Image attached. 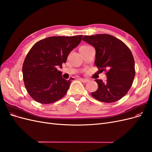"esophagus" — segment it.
Returning a JSON list of instances; mask_svg holds the SVG:
<instances>
[{
    "instance_id": "1",
    "label": "esophagus",
    "mask_w": 152,
    "mask_h": 152,
    "mask_svg": "<svg viewBox=\"0 0 152 152\" xmlns=\"http://www.w3.org/2000/svg\"><path fill=\"white\" fill-rule=\"evenodd\" d=\"M79 80H80V81H82V82H84V83H86V82H89V80L86 79H82V78H80Z\"/></svg>"
}]
</instances>
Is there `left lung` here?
I'll use <instances>...</instances> for the list:
<instances>
[{"mask_svg":"<svg viewBox=\"0 0 152 152\" xmlns=\"http://www.w3.org/2000/svg\"><path fill=\"white\" fill-rule=\"evenodd\" d=\"M82 40L94 47L95 65L107 77L105 82L95 80L98 88L92 96L104 103L121 99L129 91L136 73L131 50L122 40L108 34L85 35Z\"/></svg>","mask_w":152,"mask_h":152,"instance_id":"1","label":"left lung"}]
</instances>
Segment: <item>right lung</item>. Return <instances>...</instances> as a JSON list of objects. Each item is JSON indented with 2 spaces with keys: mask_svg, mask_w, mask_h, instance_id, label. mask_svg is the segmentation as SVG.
I'll return each mask as SVG.
<instances>
[{
  "mask_svg": "<svg viewBox=\"0 0 152 152\" xmlns=\"http://www.w3.org/2000/svg\"><path fill=\"white\" fill-rule=\"evenodd\" d=\"M82 37V35L50 37L32 46L22 68L25 88L32 99L50 104L66 94L71 79H63L57 66L61 68L66 63L68 54L79 44Z\"/></svg>",
  "mask_w": 152,
  "mask_h": 152,
  "instance_id": "obj_1",
  "label": "right lung"
}]
</instances>
